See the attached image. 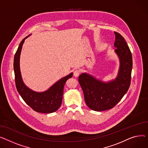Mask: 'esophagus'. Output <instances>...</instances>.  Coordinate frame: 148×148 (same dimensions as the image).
<instances>
[{
    "mask_svg": "<svg viewBox=\"0 0 148 148\" xmlns=\"http://www.w3.org/2000/svg\"><path fill=\"white\" fill-rule=\"evenodd\" d=\"M80 71L78 70V69H76V70H75L73 72V75L75 76V77H77L78 76H79L80 75Z\"/></svg>",
    "mask_w": 148,
    "mask_h": 148,
    "instance_id": "esophagus-1",
    "label": "esophagus"
}]
</instances>
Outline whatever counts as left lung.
Listing matches in <instances>:
<instances>
[{
	"mask_svg": "<svg viewBox=\"0 0 148 148\" xmlns=\"http://www.w3.org/2000/svg\"><path fill=\"white\" fill-rule=\"evenodd\" d=\"M115 53L119 60L117 77L109 82H103L93 76L82 73L79 82L82 89L87 106L95 111L110 109L122 99L127 92L131 82L133 60L131 51L124 38L114 32Z\"/></svg>",
	"mask_w": 148,
	"mask_h": 148,
	"instance_id": "1",
	"label": "left lung"
}]
</instances>
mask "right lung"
I'll return each instance as SVG.
<instances>
[{"mask_svg":"<svg viewBox=\"0 0 148 148\" xmlns=\"http://www.w3.org/2000/svg\"><path fill=\"white\" fill-rule=\"evenodd\" d=\"M30 35L22 40L14 56V69L16 88L24 101L34 110L39 113L50 114L57 110L61 106L64 86L66 81L72 77L73 73L62 78L48 90L43 92L34 91L27 87L22 79L20 68V58L24 40Z\"/></svg>","mask_w":148,"mask_h":148,"instance_id":"1","label":"right lung"}]
</instances>
